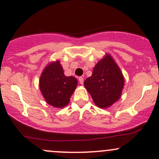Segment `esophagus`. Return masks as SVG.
Segmentation results:
<instances>
[{"mask_svg": "<svg viewBox=\"0 0 159 159\" xmlns=\"http://www.w3.org/2000/svg\"><path fill=\"white\" fill-rule=\"evenodd\" d=\"M78 80H79V82L81 84H84V78L83 77H80L79 78H78Z\"/></svg>", "mask_w": 159, "mask_h": 159, "instance_id": "obj_1", "label": "esophagus"}]
</instances>
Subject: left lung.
Masks as SVG:
<instances>
[{"label":"left lung","mask_w":159,"mask_h":159,"mask_svg":"<svg viewBox=\"0 0 159 159\" xmlns=\"http://www.w3.org/2000/svg\"><path fill=\"white\" fill-rule=\"evenodd\" d=\"M124 76L109 54L95 66L93 74L84 81L86 90L96 106L107 108L119 100L124 87Z\"/></svg>","instance_id":"left-lung-1"}]
</instances>
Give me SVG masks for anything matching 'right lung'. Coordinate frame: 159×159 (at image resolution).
Segmentation results:
<instances>
[{
  "label": "right lung",
  "mask_w": 159,
  "mask_h": 159,
  "mask_svg": "<svg viewBox=\"0 0 159 159\" xmlns=\"http://www.w3.org/2000/svg\"><path fill=\"white\" fill-rule=\"evenodd\" d=\"M77 85L75 78L65 75L59 61L49 63L39 78V89L45 102L57 108L68 105Z\"/></svg>",
  "instance_id": "right-lung-1"
}]
</instances>
